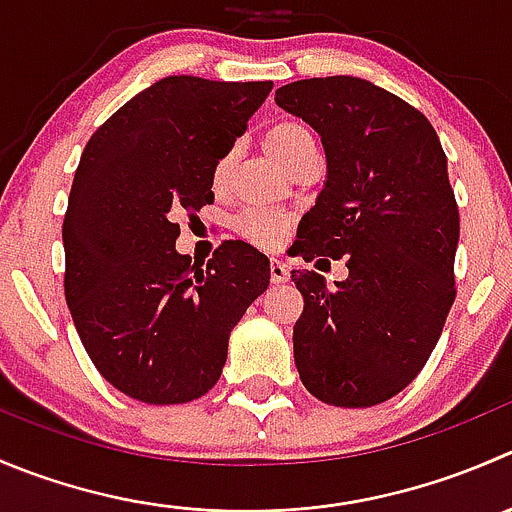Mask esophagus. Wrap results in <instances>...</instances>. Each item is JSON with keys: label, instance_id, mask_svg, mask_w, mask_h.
Masks as SVG:
<instances>
[{"label": "esophagus", "instance_id": "1", "mask_svg": "<svg viewBox=\"0 0 512 512\" xmlns=\"http://www.w3.org/2000/svg\"><path fill=\"white\" fill-rule=\"evenodd\" d=\"M270 280L275 282V285H280V282L290 280V272H287L285 262H282V260H270Z\"/></svg>", "mask_w": 512, "mask_h": 512}]
</instances>
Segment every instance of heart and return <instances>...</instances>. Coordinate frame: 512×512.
<instances>
[{"label":"heart","mask_w":512,"mask_h":512,"mask_svg":"<svg viewBox=\"0 0 512 512\" xmlns=\"http://www.w3.org/2000/svg\"><path fill=\"white\" fill-rule=\"evenodd\" d=\"M265 147L267 152L275 155L277 162H282L285 167H290L292 162L300 155H305L307 150H315V137H312L310 127H305L297 119H282L275 122L270 130L265 132ZM230 170V157H222L215 165V182H222ZM287 230H290V217L282 215V212L262 210V207H247L237 215L235 220V232L247 240L250 245L257 247H275L285 240Z\"/></svg>","instance_id":"1"}]
</instances>
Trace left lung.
Wrapping results in <instances>:
<instances>
[{"mask_svg": "<svg viewBox=\"0 0 512 512\" xmlns=\"http://www.w3.org/2000/svg\"><path fill=\"white\" fill-rule=\"evenodd\" d=\"M275 102L320 135L327 180L297 225L305 262L345 257L347 280L292 270L300 380L337 408L405 390L438 345L455 300L460 215L448 157L423 112L357 77L285 84Z\"/></svg>", "mask_w": 512, "mask_h": 512, "instance_id": "left-lung-1", "label": "left lung"}]
</instances>
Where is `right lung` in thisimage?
<instances>
[{"label": "right lung", "instance_id": "add662e5", "mask_svg": "<svg viewBox=\"0 0 512 512\" xmlns=\"http://www.w3.org/2000/svg\"><path fill=\"white\" fill-rule=\"evenodd\" d=\"M270 89L165 77L84 147L62 225L64 297L89 360L119 393L150 405L202 398L232 327L270 285V260L242 240L222 242L207 265L175 250V217L215 202V165Z\"/></svg>", "mask_w": 512, "mask_h": 512}]
</instances>
